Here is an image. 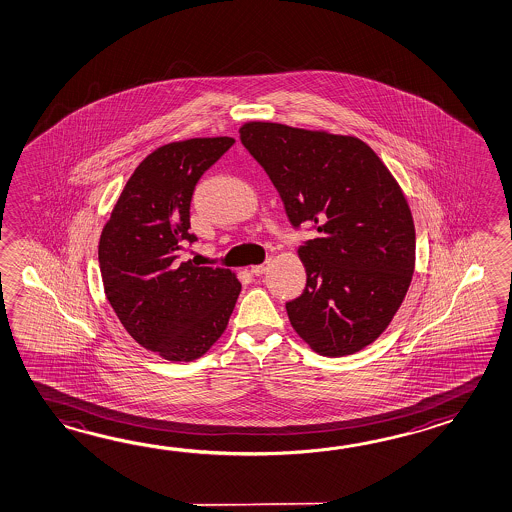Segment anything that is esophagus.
I'll use <instances>...</instances> for the list:
<instances>
[{
	"instance_id": "34e87169",
	"label": "esophagus",
	"mask_w": 512,
	"mask_h": 512,
	"mask_svg": "<svg viewBox=\"0 0 512 512\" xmlns=\"http://www.w3.org/2000/svg\"><path fill=\"white\" fill-rule=\"evenodd\" d=\"M268 268H270V261L262 262V264H257V266H251V273L255 277H259L262 273L268 272Z\"/></svg>"
}]
</instances>
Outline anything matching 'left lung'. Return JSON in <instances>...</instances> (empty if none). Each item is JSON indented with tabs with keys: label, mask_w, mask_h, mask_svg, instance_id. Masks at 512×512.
I'll list each match as a JSON object with an SVG mask.
<instances>
[{
	"label": "left lung",
	"mask_w": 512,
	"mask_h": 512,
	"mask_svg": "<svg viewBox=\"0 0 512 512\" xmlns=\"http://www.w3.org/2000/svg\"><path fill=\"white\" fill-rule=\"evenodd\" d=\"M239 133L293 228L317 231L299 246L306 286L286 303L290 323L317 354L359 352L385 332L412 281L416 231L403 191L355 136L272 122Z\"/></svg>",
	"instance_id": "obj_1"
}]
</instances>
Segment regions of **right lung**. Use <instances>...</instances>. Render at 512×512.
<instances>
[{
    "label": "right lung",
    "instance_id": "obj_1",
    "mask_svg": "<svg viewBox=\"0 0 512 512\" xmlns=\"http://www.w3.org/2000/svg\"><path fill=\"white\" fill-rule=\"evenodd\" d=\"M233 144L217 136L158 147L127 180L100 237L107 301L127 334L167 361L206 354L239 297L235 273L182 261L197 242L189 233L195 186Z\"/></svg>",
    "mask_w": 512,
    "mask_h": 512
}]
</instances>
